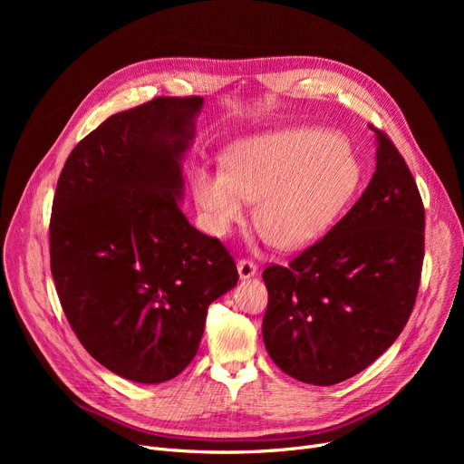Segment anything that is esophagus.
I'll use <instances>...</instances> for the list:
<instances>
[{"instance_id": "34e87169", "label": "esophagus", "mask_w": 464, "mask_h": 464, "mask_svg": "<svg viewBox=\"0 0 464 464\" xmlns=\"http://www.w3.org/2000/svg\"><path fill=\"white\" fill-rule=\"evenodd\" d=\"M237 266H238L240 278H245V280L257 275V265L254 261H250V259H240Z\"/></svg>"}]
</instances>
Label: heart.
Listing matches in <instances>:
<instances>
[{"instance_id":"1","label":"heart","mask_w":464,"mask_h":464,"mask_svg":"<svg viewBox=\"0 0 464 464\" xmlns=\"http://www.w3.org/2000/svg\"><path fill=\"white\" fill-rule=\"evenodd\" d=\"M359 180L361 167L346 140L306 128L238 140L226 154V170L195 169L193 193L216 235H229L248 199H257L263 240L295 250L329 231Z\"/></svg>"}]
</instances>
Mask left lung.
<instances>
[{
	"mask_svg": "<svg viewBox=\"0 0 464 464\" xmlns=\"http://www.w3.org/2000/svg\"><path fill=\"white\" fill-rule=\"evenodd\" d=\"M376 170L359 201L287 266L269 265L263 340L280 371L333 385L374 362L416 304L425 208L393 140L374 126Z\"/></svg>",
	"mask_w": 464,
	"mask_h": 464,
	"instance_id": "left-lung-1",
	"label": "left lung"
}]
</instances>
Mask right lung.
Wrapping results in <instances>:
<instances>
[{"mask_svg": "<svg viewBox=\"0 0 464 464\" xmlns=\"http://www.w3.org/2000/svg\"><path fill=\"white\" fill-rule=\"evenodd\" d=\"M203 97L112 114L69 154L51 216V271L84 350L139 383L179 376L212 301L237 285L227 248L179 207Z\"/></svg>", "mask_w": 464, "mask_h": 464, "instance_id": "1", "label": "right lung"}]
</instances>
